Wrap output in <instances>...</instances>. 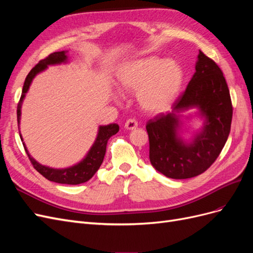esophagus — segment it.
<instances>
[{
	"label": "esophagus",
	"mask_w": 253,
	"mask_h": 253,
	"mask_svg": "<svg viewBox=\"0 0 253 253\" xmlns=\"http://www.w3.org/2000/svg\"><path fill=\"white\" fill-rule=\"evenodd\" d=\"M137 126H138V122H137L135 119H128L126 120L125 127L126 129H135Z\"/></svg>",
	"instance_id": "obj_1"
}]
</instances>
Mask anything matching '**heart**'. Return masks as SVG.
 <instances>
[{"label":"heart","mask_w":253,"mask_h":253,"mask_svg":"<svg viewBox=\"0 0 253 253\" xmlns=\"http://www.w3.org/2000/svg\"><path fill=\"white\" fill-rule=\"evenodd\" d=\"M183 82V72L174 60L148 56L127 61L117 73V83L124 93L136 90L140 109L159 114L173 104ZM115 100L118 97L115 96Z\"/></svg>","instance_id":"b5f03b06"}]
</instances>
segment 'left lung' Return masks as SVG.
<instances>
[{"label":"left lung","instance_id":"8db88e82","mask_svg":"<svg viewBox=\"0 0 253 253\" xmlns=\"http://www.w3.org/2000/svg\"><path fill=\"white\" fill-rule=\"evenodd\" d=\"M195 109L183 117L182 112ZM193 117L203 122L188 140L183 119ZM232 104L223 73L200 50L195 73L172 106V112L148 121L150 162L159 173L173 179H186L204 173L215 162L230 133Z\"/></svg>","mask_w":253,"mask_h":253}]
</instances>
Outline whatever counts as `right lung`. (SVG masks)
Instances as JSON below:
<instances>
[{"label": "right lung", "mask_w": 253, "mask_h": 253, "mask_svg": "<svg viewBox=\"0 0 253 253\" xmlns=\"http://www.w3.org/2000/svg\"><path fill=\"white\" fill-rule=\"evenodd\" d=\"M67 52H68L67 50H62V51H56V52L50 53L47 58L41 60L40 62L38 63L27 75L24 85H23L22 95H21L20 102L18 104V111H17L19 133H20L22 141H23V137L20 131L21 113H22L21 109H22L23 101H24V99L26 97L27 91L30 85H32L33 80L36 78L37 75L46 71L48 66L66 64L70 62ZM118 131H119V126L116 124H111L108 126H99L96 139L94 143L91 144V147L86 153V155L84 156L79 163L75 164L71 167L62 168V169H57V168H51V167L44 166V165H41L40 163H38L37 160L29 154L24 141H23V145H24L25 151L35 169L40 174H42L45 178H47L48 180L53 182L64 183V185H79V183L89 180L98 171V169L100 168L103 162L108 140L110 139L111 136L118 133Z\"/></svg>", "instance_id": "right-lung-1"}]
</instances>
